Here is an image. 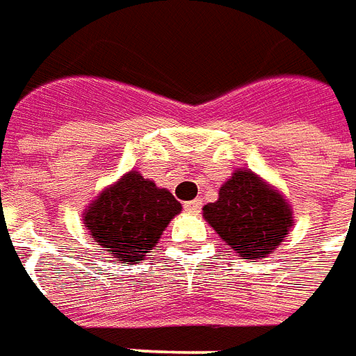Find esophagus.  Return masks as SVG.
<instances>
[{
    "label": "esophagus",
    "mask_w": 356,
    "mask_h": 356,
    "mask_svg": "<svg viewBox=\"0 0 356 356\" xmlns=\"http://www.w3.org/2000/svg\"><path fill=\"white\" fill-rule=\"evenodd\" d=\"M184 208H186V212H189V213L200 212V208H202V200L200 199L189 200V202H186V204H184Z\"/></svg>",
    "instance_id": "obj_1"
}]
</instances>
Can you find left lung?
<instances>
[{"label": "left lung", "mask_w": 356, "mask_h": 356, "mask_svg": "<svg viewBox=\"0 0 356 356\" xmlns=\"http://www.w3.org/2000/svg\"><path fill=\"white\" fill-rule=\"evenodd\" d=\"M208 225L240 257H268L293 227L289 202L255 172L238 168L219 189L216 202L202 208Z\"/></svg>", "instance_id": "8db88e82"}]
</instances>
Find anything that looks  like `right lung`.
<instances>
[{"label": "right lung", "mask_w": 356, "mask_h": 356, "mask_svg": "<svg viewBox=\"0 0 356 356\" xmlns=\"http://www.w3.org/2000/svg\"><path fill=\"white\" fill-rule=\"evenodd\" d=\"M180 212L181 204L168 189L131 170L92 200L84 210V225L116 261L131 264L144 261Z\"/></svg>", "instance_id": "add662e5"}]
</instances>
